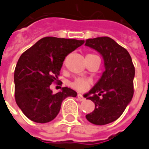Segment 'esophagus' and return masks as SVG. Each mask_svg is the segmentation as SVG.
<instances>
[{
    "mask_svg": "<svg viewBox=\"0 0 149 149\" xmlns=\"http://www.w3.org/2000/svg\"><path fill=\"white\" fill-rule=\"evenodd\" d=\"M77 97H78V99L79 101H84L85 99V98L84 97V96L82 95V94H78V95H77Z\"/></svg>",
    "mask_w": 149,
    "mask_h": 149,
    "instance_id": "obj_1",
    "label": "esophagus"
}]
</instances>
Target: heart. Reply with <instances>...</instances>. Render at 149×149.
Returning <instances> with one entry per match:
<instances>
[{
  "mask_svg": "<svg viewBox=\"0 0 149 149\" xmlns=\"http://www.w3.org/2000/svg\"><path fill=\"white\" fill-rule=\"evenodd\" d=\"M88 55H93V54H88ZM89 84L90 83L88 80L81 79V78H78V79H75L73 82H71L70 86L72 87L74 89L79 91V92H84L88 88Z\"/></svg>",
  "mask_w": 149,
  "mask_h": 149,
  "instance_id": "b5f03b06",
  "label": "heart"
}]
</instances>
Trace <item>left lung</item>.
I'll return each instance as SVG.
<instances>
[{
  "instance_id": "8db88e82",
  "label": "left lung",
  "mask_w": 149,
  "mask_h": 149,
  "mask_svg": "<svg viewBox=\"0 0 149 149\" xmlns=\"http://www.w3.org/2000/svg\"><path fill=\"white\" fill-rule=\"evenodd\" d=\"M85 45L97 50L104 59L105 71L84 95L95 104L94 111L86 115V119L103 125L117 120L132 99L134 66L127 50L109 37L87 39Z\"/></svg>"
}]
</instances>
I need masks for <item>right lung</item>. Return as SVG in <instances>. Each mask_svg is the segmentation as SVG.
I'll return each instance as SVG.
<instances>
[{"label":"right lung","instance_id":"obj_1","mask_svg":"<svg viewBox=\"0 0 149 149\" xmlns=\"http://www.w3.org/2000/svg\"><path fill=\"white\" fill-rule=\"evenodd\" d=\"M84 44L83 40L46 37L20 56L15 70V97L23 113L37 123H47L58 115L62 101L77 93L64 87L53 93L60 70L68 54Z\"/></svg>","mask_w":149,"mask_h":149}]
</instances>
